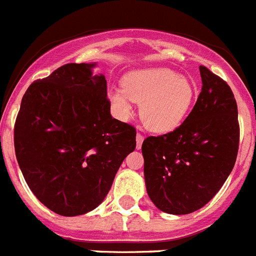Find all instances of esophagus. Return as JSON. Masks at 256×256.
Returning <instances> with one entry per match:
<instances>
[{"instance_id":"obj_1","label":"esophagus","mask_w":256,"mask_h":256,"mask_svg":"<svg viewBox=\"0 0 256 256\" xmlns=\"http://www.w3.org/2000/svg\"><path fill=\"white\" fill-rule=\"evenodd\" d=\"M142 142H144V136L140 134V133H137V136H136V148H137V150H140V148H141Z\"/></svg>"}]
</instances>
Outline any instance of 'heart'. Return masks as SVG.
<instances>
[{"label":"heart","instance_id":"b5f03b06","mask_svg":"<svg viewBox=\"0 0 256 256\" xmlns=\"http://www.w3.org/2000/svg\"><path fill=\"white\" fill-rule=\"evenodd\" d=\"M195 87L169 68L133 70L123 79V90H112L108 98L122 119L133 114L132 101L141 105V119L148 130L169 133L188 115L195 100Z\"/></svg>","mask_w":256,"mask_h":256}]
</instances>
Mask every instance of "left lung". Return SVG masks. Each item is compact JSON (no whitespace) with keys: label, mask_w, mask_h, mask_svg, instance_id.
Returning a JSON list of instances; mask_svg holds the SVG:
<instances>
[{"label":"left lung","mask_w":256,"mask_h":256,"mask_svg":"<svg viewBox=\"0 0 256 256\" xmlns=\"http://www.w3.org/2000/svg\"><path fill=\"white\" fill-rule=\"evenodd\" d=\"M202 88L177 130L142 144L144 183L159 210L190 214L206 205L234 166L240 126L230 86L200 66Z\"/></svg>","instance_id":"8db88e82"}]
</instances>
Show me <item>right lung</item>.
<instances>
[{"label":"right lung","mask_w":256,"mask_h":256,"mask_svg":"<svg viewBox=\"0 0 256 256\" xmlns=\"http://www.w3.org/2000/svg\"><path fill=\"white\" fill-rule=\"evenodd\" d=\"M96 62L66 64L22 96L15 154L36 198L58 216L96 209L136 148V130L110 114L106 79Z\"/></svg>","instance_id":"1"}]
</instances>
